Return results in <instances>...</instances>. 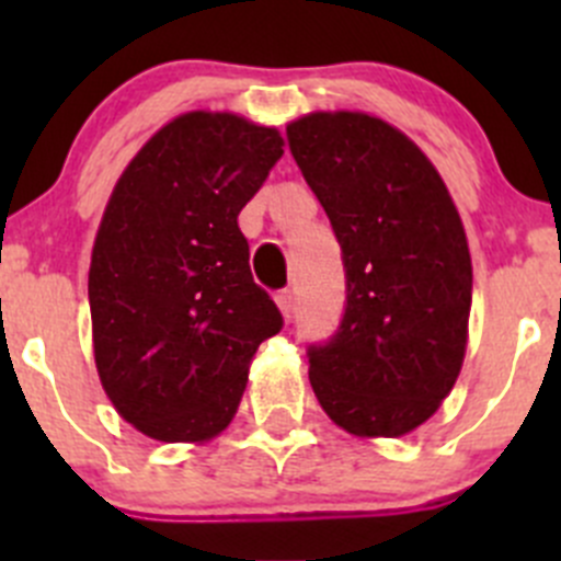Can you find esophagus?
<instances>
[{
	"label": "esophagus",
	"instance_id": "1",
	"mask_svg": "<svg viewBox=\"0 0 561 561\" xmlns=\"http://www.w3.org/2000/svg\"><path fill=\"white\" fill-rule=\"evenodd\" d=\"M274 301H276V307H279L282 317H285V320H290L293 309H296V301H293V293L290 290H279L274 296Z\"/></svg>",
	"mask_w": 561,
	"mask_h": 561
}]
</instances>
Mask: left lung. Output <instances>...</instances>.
<instances>
[{"label": "left lung", "mask_w": 561, "mask_h": 561, "mask_svg": "<svg viewBox=\"0 0 561 561\" xmlns=\"http://www.w3.org/2000/svg\"><path fill=\"white\" fill-rule=\"evenodd\" d=\"M287 140L347 271L342 325L309 347V382L347 434L404 437L439 410L467 353L472 257L458 208L415 140L371 113L312 111Z\"/></svg>", "instance_id": "1"}]
</instances>
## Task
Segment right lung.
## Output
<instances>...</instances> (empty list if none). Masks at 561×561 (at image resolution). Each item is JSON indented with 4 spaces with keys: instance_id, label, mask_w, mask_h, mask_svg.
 I'll return each mask as SVG.
<instances>
[{
    "instance_id": "add662e5",
    "label": "right lung",
    "mask_w": 561,
    "mask_h": 561,
    "mask_svg": "<svg viewBox=\"0 0 561 561\" xmlns=\"http://www.w3.org/2000/svg\"><path fill=\"white\" fill-rule=\"evenodd\" d=\"M276 127L190 111L129 160L89 265L92 347L118 415L160 443L222 434L282 314L249 271L239 214L285 154Z\"/></svg>"
}]
</instances>
